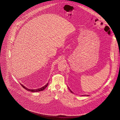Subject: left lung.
<instances>
[{
    "label": "left lung",
    "mask_w": 120,
    "mask_h": 120,
    "mask_svg": "<svg viewBox=\"0 0 120 120\" xmlns=\"http://www.w3.org/2000/svg\"><path fill=\"white\" fill-rule=\"evenodd\" d=\"M68 88L69 89V90L70 91V92H71L72 93H74L73 92H72V91L71 90H70V89L69 88V87H68ZM82 96H89V95H82Z\"/></svg>",
    "instance_id": "obj_1"
}]
</instances>
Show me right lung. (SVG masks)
Here are the masks:
<instances>
[{
	"label": "right lung",
	"instance_id": "1",
	"mask_svg": "<svg viewBox=\"0 0 120 120\" xmlns=\"http://www.w3.org/2000/svg\"><path fill=\"white\" fill-rule=\"evenodd\" d=\"M20 84H21V85L26 90H28L29 91H30V92H39V91H42L43 90H44L46 88V87L47 86V85H48V83H47L45 85H44V86L40 88H39V89H35V90H33V89H29L28 88H27L25 86H24L22 84H21L20 83Z\"/></svg>",
	"mask_w": 120,
	"mask_h": 120
}]
</instances>
